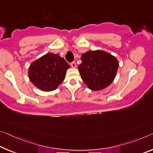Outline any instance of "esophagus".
<instances>
[{"instance_id":"34e87169","label":"esophagus","mask_w":153,"mask_h":153,"mask_svg":"<svg viewBox=\"0 0 153 153\" xmlns=\"http://www.w3.org/2000/svg\"><path fill=\"white\" fill-rule=\"evenodd\" d=\"M71 67H73V68H76V62H72L71 63Z\"/></svg>"}]
</instances>
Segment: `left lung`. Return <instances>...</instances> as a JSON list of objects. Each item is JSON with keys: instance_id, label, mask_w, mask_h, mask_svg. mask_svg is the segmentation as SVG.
Returning <instances> with one entry per match:
<instances>
[{"instance_id": "8db88e82", "label": "left lung", "mask_w": 153, "mask_h": 153, "mask_svg": "<svg viewBox=\"0 0 153 153\" xmlns=\"http://www.w3.org/2000/svg\"><path fill=\"white\" fill-rule=\"evenodd\" d=\"M81 60L79 71L82 80L91 90L105 88L115 78L118 62L109 53L102 50L88 51L82 55Z\"/></svg>"}]
</instances>
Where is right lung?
I'll list each match as a JSON object with an SVG mask.
<instances>
[{
	"label": "right lung",
	"mask_w": 153,
	"mask_h": 153,
	"mask_svg": "<svg viewBox=\"0 0 153 153\" xmlns=\"http://www.w3.org/2000/svg\"><path fill=\"white\" fill-rule=\"evenodd\" d=\"M69 68L63 58L48 53L30 65L28 77L34 85L42 91H54L64 80Z\"/></svg>",
	"instance_id": "right-lung-1"
}]
</instances>
